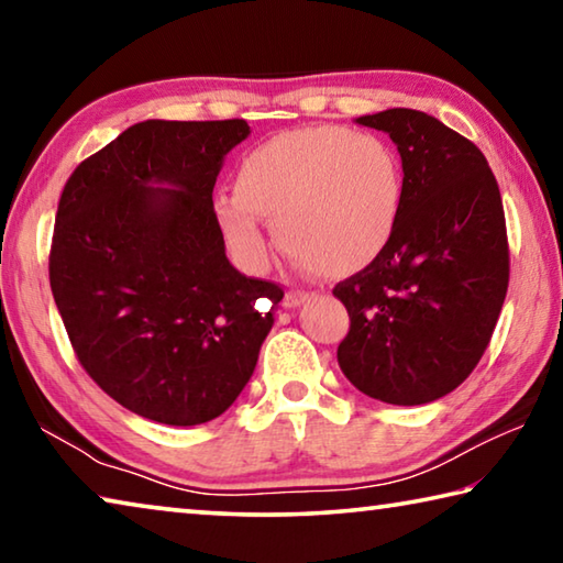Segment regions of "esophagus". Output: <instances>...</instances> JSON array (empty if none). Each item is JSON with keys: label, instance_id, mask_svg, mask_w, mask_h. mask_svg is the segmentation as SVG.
<instances>
[{"label": "esophagus", "instance_id": "1", "mask_svg": "<svg viewBox=\"0 0 563 563\" xmlns=\"http://www.w3.org/2000/svg\"><path fill=\"white\" fill-rule=\"evenodd\" d=\"M308 298H310L308 290H288L283 298V305L285 308H298V305H302Z\"/></svg>", "mask_w": 563, "mask_h": 563}]
</instances>
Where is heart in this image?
Listing matches in <instances>:
<instances>
[{
    "label": "heart",
    "mask_w": 563,
    "mask_h": 563,
    "mask_svg": "<svg viewBox=\"0 0 563 563\" xmlns=\"http://www.w3.org/2000/svg\"><path fill=\"white\" fill-rule=\"evenodd\" d=\"M405 176L395 148L375 133L308 126L273 136L238 161L235 190L216 198V218L245 263H268L263 219L285 253L328 278L373 265L395 235Z\"/></svg>",
    "instance_id": "1"
}]
</instances>
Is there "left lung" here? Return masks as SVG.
<instances>
[{
  "label": "left lung",
  "mask_w": 563,
  "mask_h": 563,
  "mask_svg": "<svg viewBox=\"0 0 563 563\" xmlns=\"http://www.w3.org/2000/svg\"><path fill=\"white\" fill-rule=\"evenodd\" d=\"M357 123L395 141L405 194L385 253L332 288L350 316L338 362L367 397L427 405L472 375L497 328L509 288L501 194L482 151L430 113Z\"/></svg>",
  "instance_id": "obj_1"
}]
</instances>
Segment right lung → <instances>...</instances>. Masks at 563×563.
<instances>
[{"label":"right lung","instance_id":"right-lung-1","mask_svg":"<svg viewBox=\"0 0 563 563\" xmlns=\"http://www.w3.org/2000/svg\"><path fill=\"white\" fill-rule=\"evenodd\" d=\"M243 119L141 121L62 190L49 285L76 360L103 393L161 424L223 415L283 288L225 258L213 186Z\"/></svg>","mask_w":563,"mask_h":563}]
</instances>
